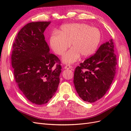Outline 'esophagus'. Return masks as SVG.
<instances>
[{
	"label": "esophagus",
	"instance_id": "obj_1",
	"mask_svg": "<svg viewBox=\"0 0 131 131\" xmlns=\"http://www.w3.org/2000/svg\"><path fill=\"white\" fill-rule=\"evenodd\" d=\"M65 69H73V67L70 65H67L64 67Z\"/></svg>",
	"mask_w": 131,
	"mask_h": 131
}]
</instances>
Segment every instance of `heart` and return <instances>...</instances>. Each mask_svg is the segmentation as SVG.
Masks as SVG:
<instances>
[{"instance_id": "heart-1", "label": "heart", "mask_w": 131, "mask_h": 131, "mask_svg": "<svg viewBox=\"0 0 131 131\" xmlns=\"http://www.w3.org/2000/svg\"><path fill=\"white\" fill-rule=\"evenodd\" d=\"M101 39V33L97 28L83 23H69L62 26L57 31L51 35L50 44L53 52L63 57L64 63L72 64L80 58L88 57L97 49Z\"/></svg>"}]
</instances>
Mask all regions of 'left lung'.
<instances>
[{
  "label": "left lung",
  "instance_id": "obj_1",
  "mask_svg": "<svg viewBox=\"0 0 131 131\" xmlns=\"http://www.w3.org/2000/svg\"><path fill=\"white\" fill-rule=\"evenodd\" d=\"M116 64L112 39L103 43L96 53L75 68L74 84L83 101L93 103L104 96L114 80Z\"/></svg>",
  "mask_w": 131,
  "mask_h": 131
}]
</instances>
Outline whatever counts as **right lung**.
<instances>
[{
	"label": "right lung",
	"mask_w": 131,
	"mask_h": 131,
	"mask_svg": "<svg viewBox=\"0 0 131 131\" xmlns=\"http://www.w3.org/2000/svg\"><path fill=\"white\" fill-rule=\"evenodd\" d=\"M51 22L29 23L13 43L11 65L15 81L25 97L38 105L48 102L59 83L61 61L50 53L43 32Z\"/></svg>",
	"instance_id": "1"
}]
</instances>
